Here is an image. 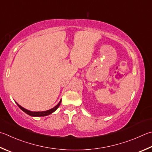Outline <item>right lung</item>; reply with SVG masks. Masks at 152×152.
Here are the masks:
<instances>
[{
	"label": "right lung",
	"instance_id": "add662e5",
	"mask_svg": "<svg viewBox=\"0 0 152 152\" xmlns=\"http://www.w3.org/2000/svg\"><path fill=\"white\" fill-rule=\"evenodd\" d=\"M61 100H60L59 102L56 106L55 107H53V108H51V109H50L48 110L42 111V112H32V111L28 110L27 109H26V108H23L22 107H21V106L19 105L17 102H16V103L17 104V105L18 106V107L20 108L22 110L24 111L25 113H26L27 114H28V115H30L31 116H45L49 115V114L53 113V112H55L57 109H58V107H59V105H60V104H61Z\"/></svg>",
	"mask_w": 152,
	"mask_h": 152
}]
</instances>
